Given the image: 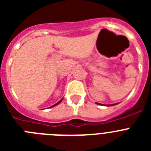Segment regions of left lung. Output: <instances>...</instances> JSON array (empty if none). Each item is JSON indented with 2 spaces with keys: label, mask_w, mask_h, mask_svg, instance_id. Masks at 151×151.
Instances as JSON below:
<instances>
[{
  "label": "left lung",
  "mask_w": 151,
  "mask_h": 151,
  "mask_svg": "<svg viewBox=\"0 0 151 151\" xmlns=\"http://www.w3.org/2000/svg\"><path fill=\"white\" fill-rule=\"evenodd\" d=\"M96 104L98 105H104V106H114V105H116L118 104H99V103H97L96 102Z\"/></svg>",
  "instance_id": "8db88e82"
}]
</instances>
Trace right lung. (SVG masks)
Instances as JSON below:
<instances>
[{
  "label": "right lung",
  "instance_id": "add662e5",
  "mask_svg": "<svg viewBox=\"0 0 151 151\" xmlns=\"http://www.w3.org/2000/svg\"><path fill=\"white\" fill-rule=\"evenodd\" d=\"M62 100H63V98H62V99L60 100V101H59V102H57V104H54V105H53V106H50V107H53V106H57V105H58V104H60V103L61 101H62Z\"/></svg>",
  "mask_w": 151,
  "mask_h": 151
}]
</instances>
